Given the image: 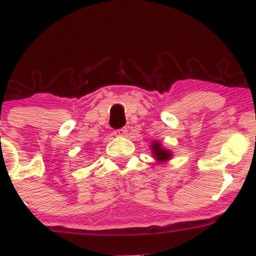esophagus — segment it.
I'll use <instances>...</instances> for the list:
<instances>
[{
	"label": "esophagus",
	"mask_w": 256,
	"mask_h": 256,
	"mask_svg": "<svg viewBox=\"0 0 256 256\" xmlns=\"http://www.w3.org/2000/svg\"><path fill=\"white\" fill-rule=\"evenodd\" d=\"M127 128H121V129H118V130L114 132V134L116 136H124L126 134H127Z\"/></svg>",
	"instance_id": "34e87169"
}]
</instances>
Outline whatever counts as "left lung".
I'll list each match as a JSON object with an SVG mask.
<instances>
[{"label":"left lung","instance_id":"1","mask_svg":"<svg viewBox=\"0 0 256 256\" xmlns=\"http://www.w3.org/2000/svg\"><path fill=\"white\" fill-rule=\"evenodd\" d=\"M152 155H154V158H156L158 162L167 161L168 158H170V156H172L170 152L166 150L164 148H162L161 144H158V142H156V141L152 142Z\"/></svg>","mask_w":256,"mask_h":256}]
</instances>
